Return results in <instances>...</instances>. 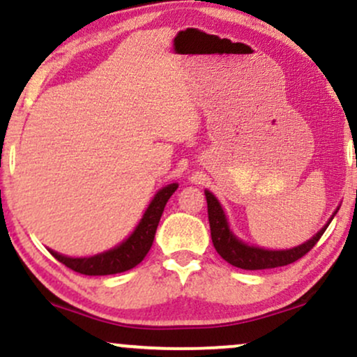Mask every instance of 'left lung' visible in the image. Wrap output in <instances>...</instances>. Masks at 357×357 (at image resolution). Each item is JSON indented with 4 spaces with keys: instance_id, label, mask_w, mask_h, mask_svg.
I'll return each instance as SVG.
<instances>
[{
    "instance_id": "8db88e82",
    "label": "left lung",
    "mask_w": 357,
    "mask_h": 357,
    "mask_svg": "<svg viewBox=\"0 0 357 357\" xmlns=\"http://www.w3.org/2000/svg\"><path fill=\"white\" fill-rule=\"evenodd\" d=\"M204 196H206L208 203V220H210L211 240L216 252L220 253V257L223 260H227L228 264L233 265V267L243 270H265L294 264V261H297L298 258H302L305 253H309L314 248V245L321 240L324 231H326L331 220H333L331 218L327 221L326 227L321 231H317V235L312 236L309 241H305V243L298 245L296 248L265 250L258 247H250V245L243 243V241L233 235L230 227H228L223 208H221L218 199L215 198V195L206 190L204 191Z\"/></svg>"
}]
</instances>
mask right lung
I'll list each match as a JSON object with an SVG mask.
<instances>
[{
    "label": "right lung",
    "instance_id": "right-lung-1",
    "mask_svg": "<svg viewBox=\"0 0 357 357\" xmlns=\"http://www.w3.org/2000/svg\"><path fill=\"white\" fill-rule=\"evenodd\" d=\"M176 188H178V184L173 183L158 191V195L147 206L142 220L139 221L136 230L119 247L99 253V255L85 258L63 257L56 252H52V255L61 261L65 267L72 268L73 272H79L82 275H112V273H121L134 268L144 260L147 252L153 247L159 220L165 211L167 199L171 198Z\"/></svg>",
    "mask_w": 357,
    "mask_h": 357
}]
</instances>
